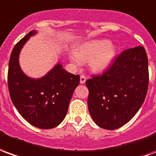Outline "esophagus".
I'll use <instances>...</instances> for the list:
<instances>
[{"mask_svg":"<svg viewBox=\"0 0 156 156\" xmlns=\"http://www.w3.org/2000/svg\"><path fill=\"white\" fill-rule=\"evenodd\" d=\"M86 80H87V78H86V76H80V84H84L86 82Z\"/></svg>","mask_w":156,"mask_h":156,"instance_id":"obj_1","label":"esophagus"}]
</instances>
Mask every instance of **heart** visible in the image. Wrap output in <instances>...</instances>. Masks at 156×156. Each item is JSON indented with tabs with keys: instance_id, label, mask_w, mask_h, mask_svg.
Segmentation results:
<instances>
[{
	"instance_id": "heart-1",
	"label": "heart",
	"mask_w": 156,
	"mask_h": 156,
	"mask_svg": "<svg viewBox=\"0 0 156 156\" xmlns=\"http://www.w3.org/2000/svg\"><path fill=\"white\" fill-rule=\"evenodd\" d=\"M75 54L76 57L72 58L73 61L78 63L80 60L90 58V68L95 71L101 72L110 67L115 57L116 50L110 41L103 39L85 43L76 48Z\"/></svg>"
}]
</instances>
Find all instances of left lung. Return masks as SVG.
Instances as JSON below:
<instances>
[{"instance_id": "obj_1", "label": "left lung", "mask_w": 156, "mask_h": 156, "mask_svg": "<svg viewBox=\"0 0 156 156\" xmlns=\"http://www.w3.org/2000/svg\"><path fill=\"white\" fill-rule=\"evenodd\" d=\"M86 85L88 109L94 122L110 130L126 124L140 110L148 90L144 48L137 46L122 52L106 71L92 76Z\"/></svg>"}]
</instances>
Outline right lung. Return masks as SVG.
Segmentation results:
<instances>
[{"instance_id": "right-lung-1", "label": "right lung", "mask_w": 156, "mask_h": 156, "mask_svg": "<svg viewBox=\"0 0 156 156\" xmlns=\"http://www.w3.org/2000/svg\"><path fill=\"white\" fill-rule=\"evenodd\" d=\"M31 31L15 45L10 57L7 82L12 101L26 121L38 129L55 128L66 118L74 90L80 83L73 75L57 64L44 76H26L19 65V54L31 36Z\"/></svg>"}]
</instances>
